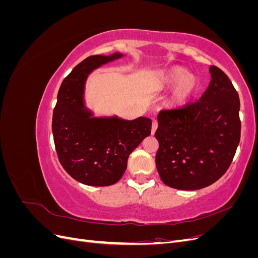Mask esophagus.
I'll return each mask as SVG.
<instances>
[{"label": "esophagus", "mask_w": 258, "mask_h": 258, "mask_svg": "<svg viewBox=\"0 0 258 258\" xmlns=\"http://www.w3.org/2000/svg\"><path fill=\"white\" fill-rule=\"evenodd\" d=\"M157 127H158V123H157V121L154 120V121H153V123H152V130H151L152 135H154V134H155V131L157 130Z\"/></svg>", "instance_id": "34e87169"}]
</instances>
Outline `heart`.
<instances>
[{"label":"heart","mask_w":258,"mask_h":258,"mask_svg":"<svg viewBox=\"0 0 258 258\" xmlns=\"http://www.w3.org/2000/svg\"><path fill=\"white\" fill-rule=\"evenodd\" d=\"M153 84L156 89L171 88L166 98L169 108L178 110L188 105L196 97L201 87V81L196 74L189 73L188 69L182 66H171L155 73Z\"/></svg>","instance_id":"b5f03b06"}]
</instances>
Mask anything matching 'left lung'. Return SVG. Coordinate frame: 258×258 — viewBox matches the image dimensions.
I'll list each match as a JSON object with an SVG mask.
<instances>
[{"instance_id":"obj_1","label":"left lung","mask_w":258,"mask_h":258,"mask_svg":"<svg viewBox=\"0 0 258 258\" xmlns=\"http://www.w3.org/2000/svg\"><path fill=\"white\" fill-rule=\"evenodd\" d=\"M211 82L198 102L159 113L155 138L161 181L181 190L216 182L228 169L240 142V100L228 76L210 67Z\"/></svg>"}]
</instances>
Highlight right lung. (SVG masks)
I'll use <instances>...</instances> for the list:
<instances>
[{
    "label": "right lung",
    "mask_w": 258,
    "mask_h": 258,
    "mask_svg": "<svg viewBox=\"0 0 258 258\" xmlns=\"http://www.w3.org/2000/svg\"><path fill=\"white\" fill-rule=\"evenodd\" d=\"M124 56L97 54L77 64L62 82L52 114V136L60 163L77 182L110 186L121 178L129 155L151 135L146 117L123 119L117 115H95L85 100L89 75Z\"/></svg>",
    "instance_id": "add662e5"
}]
</instances>
